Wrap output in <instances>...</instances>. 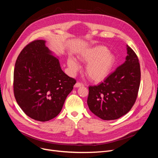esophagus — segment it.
Listing matches in <instances>:
<instances>
[{"label":"esophagus","mask_w":158,"mask_h":158,"mask_svg":"<svg viewBox=\"0 0 158 158\" xmlns=\"http://www.w3.org/2000/svg\"><path fill=\"white\" fill-rule=\"evenodd\" d=\"M84 84L82 83L81 82H76L74 85V87L75 88H78V87H80V86H83Z\"/></svg>","instance_id":"34e87169"}]
</instances>
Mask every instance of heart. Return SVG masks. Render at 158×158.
<instances>
[{
  "instance_id": "heart-1",
  "label": "heart",
  "mask_w": 158,
  "mask_h": 158,
  "mask_svg": "<svg viewBox=\"0 0 158 158\" xmlns=\"http://www.w3.org/2000/svg\"><path fill=\"white\" fill-rule=\"evenodd\" d=\"M79 59L83 63H88L85 73L89 80L95 82L106 79L115 63V56L103 45H97L86 50L81 54ZM67 63L73 73L80 68L78 63L73 58H69Z\"/></svg>"
}]
</instances>
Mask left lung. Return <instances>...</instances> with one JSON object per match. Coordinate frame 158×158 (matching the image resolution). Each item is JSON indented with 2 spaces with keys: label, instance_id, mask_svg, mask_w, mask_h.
<instances>
[{
  "label": "left lung",
  "instance_id": "1",
  "mask_svg": "<svg viewBox=\"0 0 158 158\" xmlns=\"http://www.w3.org/2000/svg\"><path fill=\"white\" fill-rule=\"evenodd\" d=\"M140 66L135 52L127 45L126 61L103 82L89 87L88 106L103 120H115L135 103L140 84Z\"/></svg>",
  "mask_w": 158,
  "mask_h": 158
}]
</instances>
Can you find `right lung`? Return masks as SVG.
<instances>
[{
    "label": "right lung",
    "mask_w": 158,
    "mask_h": 158,
    "mask_svg": "<svg viewBox=\"0 0 158 158\" xmlns=\"http://www.w3.org/2000/svg\"><path fill=\"white\" fill-rule=\"evenodd\" d=\"M44 40L28 44L19 54L14 70V94L28 117L45 122L56 117L76 81L61 70Z\"/></svg>",
    "instance_id": "add662e5"
}]
</instances>
